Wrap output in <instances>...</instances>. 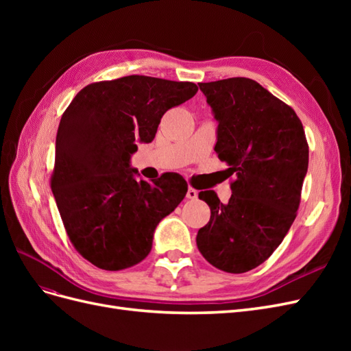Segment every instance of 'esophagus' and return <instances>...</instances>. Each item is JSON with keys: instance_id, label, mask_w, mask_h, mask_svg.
I'll use <instances>...</instances> for the list:
<instances>
[{"instance_id": "esophagus-1", "label": "esophagus", "mask_w": 351, "mask_h": 351, "mask_svg": "<svg viewBox=\"0 0 351 351\" xmlns=\"http://www.w3.org/2000/svg\"><path fill=\"white\" fill-rule=\"evenodd\" d=\"M186 196H187L189 199H196V197H197V190H195L193 187H189Z\"/></svg>"}]
</instances>
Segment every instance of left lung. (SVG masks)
Listing matches in <instances>:
<instances>
[{
	"instance_id": "left-lung-1",
	"label": "left lung",
	"mask_w": 351,
	"mask_h": 351,
	"mask_svg": "<svg viewBox=\"0 0 351 351\" xmlns=\"http://www.w3.org/2000/svg\"><path fill=\"white\" fill-rule=\"evenodd\" d=\"M199 88L218 123L215 152L236 180L228 204L212 190L199 193L210 219L196 244L215 268L247 272L271 256L293 224L309 146L293 108L258 82L231 77Z\"/></svg>"
}]
</instances>
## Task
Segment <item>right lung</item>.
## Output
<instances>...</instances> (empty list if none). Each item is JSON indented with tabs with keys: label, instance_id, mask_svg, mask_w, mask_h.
I'll return each instance as SVG.
<instances>
[{
	"label": "right lung",
	"instance_id": "right-lung-1",
	"mask_svg": "<svg viewBox=\"0 0 351 351\" xmlns=\"http://www.w3.org/2000/svg\"><path fill=\"white\" fill-rule=\"evenodd\" d=\"M196 92L190 82L125 76L88 84L62 114L51 189L70 241L95 267L143 261L159 221L184 199L182 176L147 183L130 159L137 143L154 141L162 115Z\"/></svg>",
	"mask_w": 351,
	"mask_h": 351
}]
</instances>
